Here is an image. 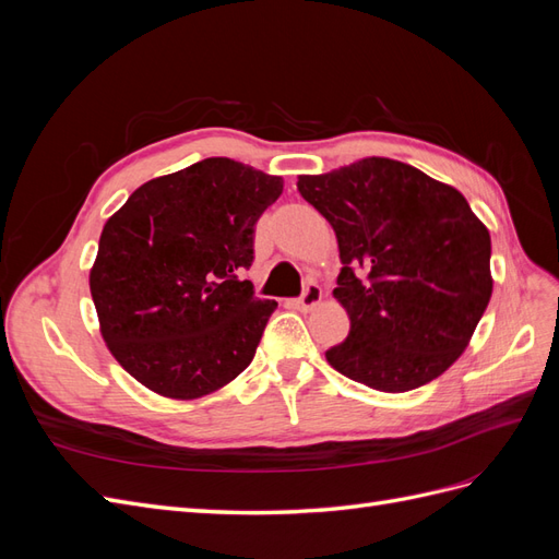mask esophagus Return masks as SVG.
I'll return each instance as SVG.
<instances>
[{
    "mask_svg": "<svg viewBox=\"0 0 559 559\" xmlns=\"http://www.w3.org/2000/svg\"><path fill=\"white\" fill-rule=\"evenodd\" d=\"M319 300H321L319 284H317V282H308L306 289H302V296H300L298 300H294V306H296L298 310H312Z\"/></svg>",
    "mask_w": 559,
    "mask_h": 559,
    "instance_id": "1",
    "label": "esophagus"
}]
</instances>
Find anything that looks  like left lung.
Instances as JSON below:
<instances>
[{
  "instance_id": "obj_1",
  "label": "left lung",
  "mask_w": 559,
  "mask_h": 559,
  "mask_svg": "<svg viewBox=\"0 0 559 559\" xmlns=\"http://www.w3.org/2000/svg\"><path fill=\"white\" fill-rule=\"evenodd\" d=\"M298 191L333 226L349 314L326 361L345 378L401 394L460 359L492 296L489 230L466 198L392 158H364L298 177Z\"/></svg>"
}]
</instances>
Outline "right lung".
<instances>
[{
  "mask_svg": "<svg viewBox=\"0 0 559 559\" xmlns=\"http://www.w3.org/2000/svg\"><path fill=\"white\" fill-rule=\"evenodd\" d=\"M282 177L205 158L142 183L103 228L91 294L109 352L151 392L200 399L251 364L277 302L245 270Z\"/></svg>",
  "mask_w": 559,
  "mask_h": 559,
  "instance_id": "obj_1",
  "label": "right lung"
}]
</instances>
